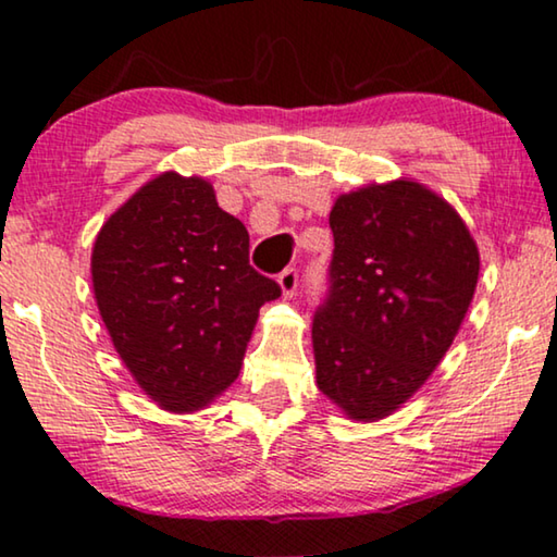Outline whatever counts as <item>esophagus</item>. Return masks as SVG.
<instances>
[{"instance_id": "esophagus-1", "label": "esophagus", "mask_w": 557, "mask_h": 557, "mask_svg": "<svg viewBox=\"0 0 557 557\" xmlns=\"http://www.w3.org/2000/svg\"><path fill=\"white\" fill-rule=\"evenodd\" d=\"M278 286H281V294L284 296H294L296 294V286H299V273L296 269H286L278 273Z\"/></svg>"}]
</instances>
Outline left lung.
<instances>
[{"label":"left lung","mask_w":557,"mask_h":557,"mask_svg":"<svg viewBox=\"0 0 557 557\" xmlns=\"http://www.w3.org/2000/svg\"><path fill=\"white\" fill-rule=\"evenodd\" d=\"M330 227V299L311 326L317 385L372 423L444 360L474 299L479 248L444 197L406 177L339 195Z\"/></svg>","instance_id":"obj_1"}]
</instances>
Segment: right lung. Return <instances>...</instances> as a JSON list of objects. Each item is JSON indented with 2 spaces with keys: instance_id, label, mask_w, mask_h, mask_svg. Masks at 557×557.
<instances>
[{
  "instance_id": "obj_1",
  "label": "right lung",
  "mask_w": 557,
  "mask_h": 557,
  "mask_svg": "<svg viewBox=\"0 0 557 557\" xmlns=\"http://www.w3.org/2000/svg\"><path fill=\"white\" fill-rule=\"evenodd\" d=\"M94 296L136 385L170 413L238 377L258 309L281 296L248 263V231L202 177L162 172L96 235Z\"/></svg>"
}]
</instances>
